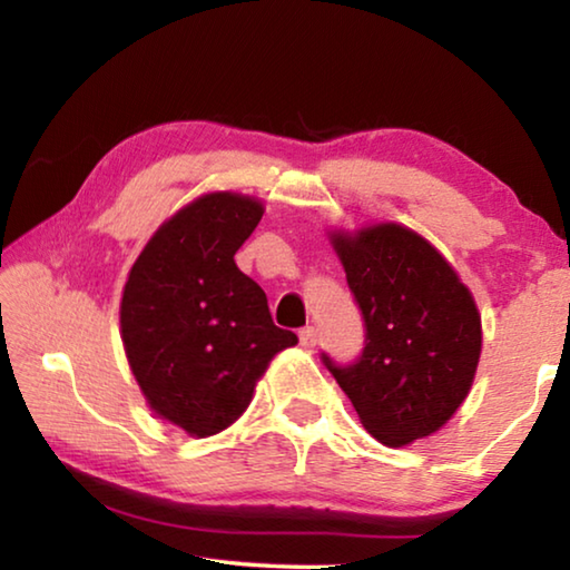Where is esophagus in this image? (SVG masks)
Masks as SVG:
<instances>
[{
	"label": "esophagus",
	"mask_w": 570,
	"mask_h": 570,
	"mask_svg": "<svg viewBox=\"0 0 570 570\" xmlns=\"http://www.w3.org/2000/svg\"><path fill=\"white\" fill-rule=\"evenodd\" d=\"M298 340H302V346H306V350H314V346L320 344V332H316L314 326H304V330L298 332Z\"/></svg>",
	"instance_id": "esophagus-1"
}]
</instances>
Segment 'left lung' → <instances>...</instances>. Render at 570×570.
<instances>
[{"label":"left lung","instance_id":"obj_1","mask_svg":"<svg viewBox=\"0 0 570 570\" xmlns=\"http://www.w3.org/2000/svg\"><path fill=\"white\" fill-rule=\"evenodd\" d=\"M364 320L352 364L322 362L382 445L438 432L475 377L482 332L468 286L428 240L397 224L332 234Z\"/></svg>","mask_w":570,"mask_h":570}]
</instances>
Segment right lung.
Masks as SVG:
<instances>
[{
    "label": "right lung",
    "mask_w": 570,
    "mask_h": 570,
    "mask_svg": "<svg viewBox=\"0 0 570 570\" xmlns=\"http://www.w3.org/2000/svg\"><path fill=\"white\" fill-rule=\"evenodd\" d=\"M264 216L256 198L208 193L163 224L120 304L125 354L150 410L196 438L226 430L268 362L298 340L234 256Z\"/></svg>",
    "instance_id": "add662e5"
}]
</instances>
